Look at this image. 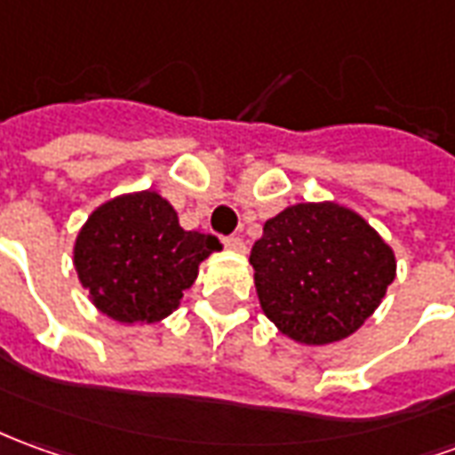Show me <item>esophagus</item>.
Wrapping results in <instances>:
<instances>
[{
  "mask_svg": "<svg viewBox=\"0 0 455 455\" xmlns=\"http://www.w3.org/2000/svg\"><path fill=\"white\" fill-rule=\"evenodd\" d=\"M224 246L228 251H236V253H243L246 251V243H243V238L241 236H227L224 238Z\"/></svg>",
  "mask_w": 455,
  "mask_h": 455,
  "instance_id": "obj_1",
  "label": "esophagus"
}]
</instances>
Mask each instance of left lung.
Wrapping results in <instances>:
<instances>
[{
  "label": "left lung",
  "instance_id": "left-lung-1",
  "mask_svg": "<svg viewBox=\"0 0 455 455\" xmlns=\"http://www.w3.org/2000/svg\"><path fill=\"white\" fill-rule=\"evenodd\" d=\"M249 260L266 317L303 345L349 338L396 275L389 243L332 202L293 204L268 219Z\"/></svg>",
  "mask_w": 455,
  "mask_h": 455
}]
</instances>
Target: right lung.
<instances>
[{
  "label": "right lung",
  "instance_id": "add662e5",
  "mask_svg": "<svg viewBox=\"0 0 455 455\" xmlns=\"http://www.w3.org/2000/svg\"><path fill=\"white\" fill-rule=\"evenodd\" d=\"M219 249L217 236L184 231L172 204L145 189L95 209L78 231L73 266L103 315L135 325L170 315Z\"/></svg>",
  "mask_w": 455,
  "mask_h": 455
}]
</instances>
